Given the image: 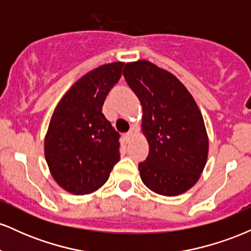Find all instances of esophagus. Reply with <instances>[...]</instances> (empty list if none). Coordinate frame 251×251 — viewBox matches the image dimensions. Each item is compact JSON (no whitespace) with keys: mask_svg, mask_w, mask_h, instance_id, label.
I'll return each mask as SVG.
<instances>
[{"mask_svg":"<svg viewBox=\"0 0 251 251\" xmlns=\"http://www.w3.org/2000/svg\"><path fill=\"white\" fill-rule=\"evenodd\" d=\"M124 138H125V140L126 142H129V140L132 139V138H133V131H129V132H127V133H126L125 135H124Z\"/></svg>","mask_w":251,"mask_h":251,"instance_id":"esophagus-1","label":"esophagus"}]
</instances>
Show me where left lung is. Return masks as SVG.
I'll list each match as a JSON object with an SVG mask.
<instances>
[{
  "mask_svg": "<svg viewBox=\"0 0 251 251\" xmlns=\"http://www.w3.org/2000/svg\"><path fill=\"white\" fill-rule=\"evenodd\" d=\"M124 77L143 107L149 155L138 165L151 191L174 197L191 189L205 168L209 138L194 97L170 72L148 60L127 62Z\"/></svg>",
  "mask_w": 251,
  "mask_h": 251,
  "instance_id": "1",
  "label": "left lung"
}]
</instances>
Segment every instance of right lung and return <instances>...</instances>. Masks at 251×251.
Wrapping results in <instances>:
<instances>
[{"label":"right lung","instance_id":"right-lung-1","mask_svg":"<svg viewBox=\"0 0 251 251\" xmlns=\"http://www.w3.org/2000/svg\"><path fill=\"white\" fill-rule=\"evenodd\" d=\"M124 62L99 66L80 77L56 105L45 137V157L57 185L88 195L106 183L120 159L119 133L102 114Z\"/></svg>","mask_w":251,"mask_h":251}]
</instances>
